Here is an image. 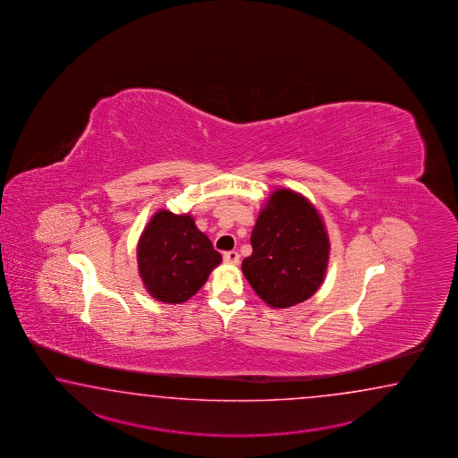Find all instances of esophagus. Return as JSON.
<instances>
[{
	"label": "esophagus",
	"mask_w": 458,
	"mask_h": 458,
	"mask_svg": "<svg viewBox=\"0 0 458 458\" xmlns=\"http://www.w3.org/2000/svg\"><path fill=\"white\" fill-rule=\"evenodd\" d=\"M241 260V257H239V253L235 252V250H229V252L225 253V262L231 263V265H237Z\"/></svg>",
	"instance_id": "obj_1"
}]
</instances>
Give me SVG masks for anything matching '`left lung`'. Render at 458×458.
<instances>
[{
  "mask_svg": "<svg viewBox=\"0 0 458 458\" xmlns=\"http://www.w3.org/2000/svg\"><path fill=\"white\" fill-rule=\"evenodd\" d=\"M242 272L272 308H290L321 286L329 239L314 206L290 190L275 191L253 227Z\"/></svg>",
  "mask_w": 458,
  "mask_h": 458,
  "instance_id": "left-lung-1",
  "label": "left lung"
}]
</instances>
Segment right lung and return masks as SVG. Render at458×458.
<instances>
[{"label":"right lung","mask_w":458,"mask_h":458,"mask_svg":"<svg viewBox=\"0 0 458 458\" xmlns=\"http://www.w3.org/2000/svg\"><path fill=\"white\" fill-rule=\"evenodd\" d=\"M139 273L158 301H186L203 284L223 257L198 231L191 216L158 211L137 245Z\"/></svg>","instance_id":"add662e5"}]
</instances>
